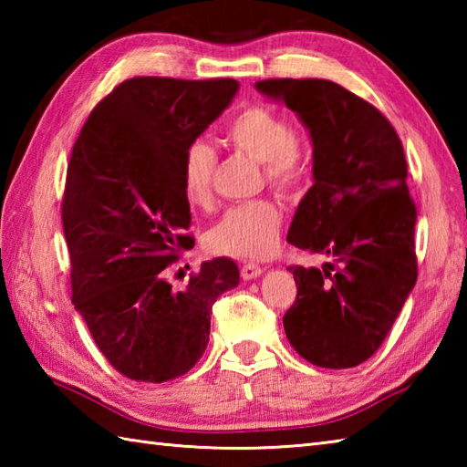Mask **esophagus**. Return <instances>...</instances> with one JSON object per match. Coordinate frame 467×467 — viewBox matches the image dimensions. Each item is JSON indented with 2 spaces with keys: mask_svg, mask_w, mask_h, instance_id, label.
Instances as JSON below:
<instances>
[{
  "mask_svg": "<svg viewBox=\"0 0 467 467\" xmlns=\"http://www.w3.org/2000/svg\"><path fill=\"white\" fill-rule=\"evenodd\" d=\"M261 273H263V266L254 265V263H246L241 266V276L244 281H253V279H256V276H261Z\"/></svg>",
  "mask_w": 467,
  "mask_h": 467,
  "instance_id": "34e87169",
  "label": "esophagus"
}]
</instances>
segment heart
Wrapping results in <instances>:
<instances>
[{
	"instance_id": "obj_1",
	"label": "heart",
	"mask_w": 467,
	"mask_h": 467,
	"mask_svg": "<svg viewBox=\"0 0 467 467\" xmlns=\"http://www.w3.org/2000/svg\"><path fill=\"white\" fill-rule=\"evenodd\" d=\"M224 140L234 150L265 162V176L279 191L301 184L309 172L306 144L291 130L286 118L265 104L243 106L224 126ZM216 168L214 148L202 138L186 146L181 181L186 202L204 208L213 202ZM283 226L281 208L271 201H253L226 211L208 233V249L233 259L256 261L275 253Z\"/></svg>"
}]
</instances>
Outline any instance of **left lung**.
Segmentation results:
<instances>
[{
  "instance_id": "1",
  "label": "left lung",
  "mask_w": 467,
  "mask_h": 467,
  "mask_svg": "<svg viewBox=\"0 0 467 467\" xmlns=\"http://www.w3.org/2000/svg\"><path fill=\"white\" fill-rule=\"evenodd\" d=\"M296 112L313 142V186L286 241L325 254L323 269L289 266L296 299L286 339L325 369L355 367L379 349L418 281L408 162L389 120L343 86L305 78L254 84Z\"/></svg>"
}]
</instances>
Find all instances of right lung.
Returning a JSON list of instances; mask_svg holds the SVG:
<instances>
[{
	"label": "right lung",
	"instance_id": "right-lung-1",
	"mask_svg": "<svg viewBox=\"0 0 467 467\" xmlns=\"http://www.w3.org/2000/svg\"><path fill=\"white\" fill-rule=\"evenodd\" d=\"M239 82L132 78L88 118L69 156L62 202L72 303L116 371L171 381L201 359L214 301L239 285L218 256L182 289L168 266L194 241L181 181L186 146L233 102Z\"/></svg>",
	"mask_w": 467,
	"mask_h": 467
}]
</instances>
